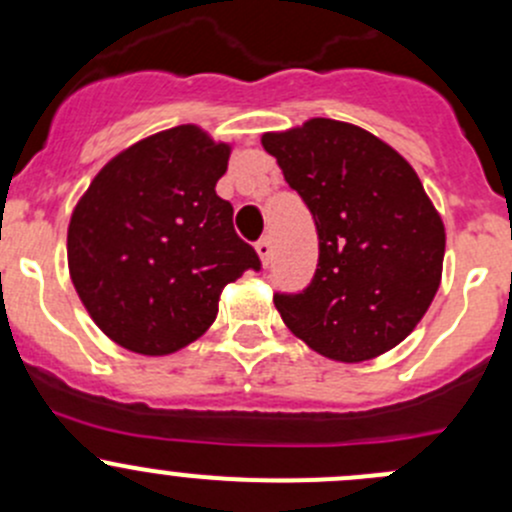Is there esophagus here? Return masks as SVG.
Returning <instances> with one entry per match:
<instances>
[{
  "label": "esophagus",
  "mask_w": 512,
  "mask_h": 512,
  "mask_svg": "<svg viewBox=\"0 0 512 512\" xmlns=\"http://www.w3.org/2000/svg\"><path fill=\"white\" fill-rule=\"evenodd\" d=\"M255 250H257V255H260V262H262V267H267V265H270V257H272V242L267 240V237H265V240H260V242H257V245H255Z\"/></svg>",
  "instance_id": "34e87169"
}]
</instances>
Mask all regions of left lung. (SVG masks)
Returning a JSON list of instances; mask_svg holds the SVG:
<instances>
[{"label":"left lung","mask_w":512,"mask_h":512,"mask_svg":"<svg viewBox=\"0 0 512 512\" xmlns=\"http://www.w3.org/2000/svg\"><path fill=\"white\" fill-rule=\"evenodd\" d=\"M319 235L314 280L275 294L289 332L309 349L359 364L404 342L441 285L446 227L416 170L354 123L309 118L262 136Z\"/></svg>","instance_id":"left-lung-1"}]
</instances>
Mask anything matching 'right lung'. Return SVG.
Here are the masks:
<instances>
[{"label": "right lung", "instance_id": "1", "mask_svg": "<svg viewBox=\"0 0 512 512\" xmlns=\"http://www.w3.org/2000/svg\"><path fill=\"white\" fill-rule=\"evenodd\" d=\"M232 146L200 126L153 133L98 170L71 213L76 294L118 347L165 356L203 337L223 289L260 257L215 193Z\"/></svg>", "mask_w": 512, "mask_h": 512}]
</instances>
